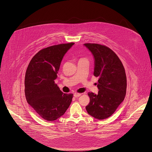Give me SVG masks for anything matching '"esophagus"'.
<instances>
[{
	"mask_svg": "<svg viewBox=\"0 0 152 152\" xmlns=\"http://www.w3.org/2000/svg\"><path fill=\"white\" fill-rule=\"evenodd\" d=\"M82 95V94H80V93H75L74 94V96L75 97H79V96H80Z\"/></svg>",
	"mask_w": 152,
	"mask_h": 152,
	"instance_id": "34e87169",
	"label": "esophagus"
}]
</instances>
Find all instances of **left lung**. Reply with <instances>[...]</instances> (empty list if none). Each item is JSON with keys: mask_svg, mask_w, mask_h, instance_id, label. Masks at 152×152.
Wrapping results in <instances>:
<instances>
[{"mask_svg": "<svg viewBox=\"0 0 152 152\" xmlns=\"http://www.w3.org/2000/svg\"><path fill=\"white\" fill-rule=\"evenodd\" d=\"M95 59L94 75L99 78L98 94L88 92L90 102L86 106L89 115L99 120L112 116L123 102L126 91L124 67L109 47L98 43H85Z\"/></svg>", "mask_w": 152, "mask_h": 152, "instance_id": "8db88e82", "label": "left lung"}]
</instances>
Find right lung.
Masks as SVG:
<instances>
[{
  "label": "right lung",
  "instance_id": "right-lung-1",
  "mask_svg": "<svg viewBox=\"0 0 152 152\" xmlns=\"http://www.w3.org/2000/svg\"><path fill=\"white\" fill-rule=\"evenodd\" d=\"M74 44L63 43L41 49L27 69L24 82L27 102L48 121L63 116L72 101L73 94L63 93L54 80L64 56Z\"/></svg>",
  "mask_w": 152,
  "mask_h": 152
}]
</instances>
